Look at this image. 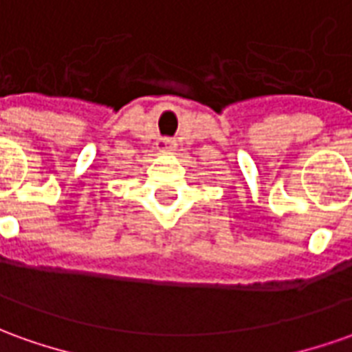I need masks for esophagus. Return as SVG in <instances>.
Segmentation results:
<instances>
[{
    "label": "esophagus",
    "instance_id": "obj_1",
    "mask_svg": "<svg viewBox=\"0 0 352 352\" xmlns=\"http://www.w3.org/2000/svg\"><path fill=\"white\" fill-rule=\"evenodd\" d=\"M161 145H162V149H170V142H168V140H162L161 142Z\"/></svg>",
    "mask_w": 352,
    "mask_h": 352
}]
</instances>
